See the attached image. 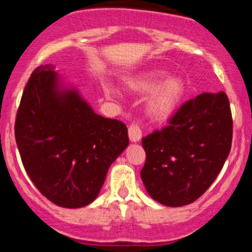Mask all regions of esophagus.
<instances>
[{"instance_id": "obj_1", "label": "esophagus", "mask_w": 252, "mask_h": 252, "mask_svg": "<svg viewBox=\"0 0 252 252\" xmlns=\"http://www.w3.org/2000/svg\"><path fill=\"white\" fill-rule=\"evenodd\" d=\"M128 134H129V139H130V142L133 143H137L142 139V130H140V128L137 126V124H131V126H129Z\"/></svg>"}]
</instances>
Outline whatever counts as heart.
<instances>
[{"label": "heart", "mask_w": 252, "mask_h": 252, "mask_svg": "<svg viewBox=\"0 0 252 252\" xmlns=\"http://www.w3.org/2000/svg\"><path fill=\"white\" fill-rule=\"evenodd\" d=\"M167 75L163 70H147L126 80V88L138 95H147L146 113L157 122L171 118L178 109L186 94L185 81L178 76ZM104 94L118 98L119 92L110 84H104Z\"/></svg>", "instance_id": "heart-1"}]
</instances>
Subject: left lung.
<instances>
[{
  "label": "left lung",
  "instance_id": "8db88e82",
  "mask_svg": "<svg viewBox=\"0 0 252 252\" xmlns=\"http://www.w3.org/2000/svg\"><path fill=\"white\" fill-rule=\"evenodd\" d=\"M231 140L225 93H203L183 104L169 126L142 139L147 158L140 177L149 196L168 207L194 202L219 176Z\"/></svg>",
  "mask_w": 252,
  "mask_h": 252
}]
</instances>
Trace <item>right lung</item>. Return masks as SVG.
<instances>
[{
    "label": "right lung",
    "mask_w": 252,
    "mask_h": 252,
    "mask_svg": "<svg viewBox=\"0 0 252 252\" xmlns=\"http://www.w3.org/2000/svg\"><path fill=\"white\" fill-rule=\"evenodd\" d=\"M15 137L33 185L65 208L92 203L112 163L129 144L126 124L96 114L54 65H41L31 74L16 117Z\"/></svg>",
    "instance_id": "1"
}]
</instances>
